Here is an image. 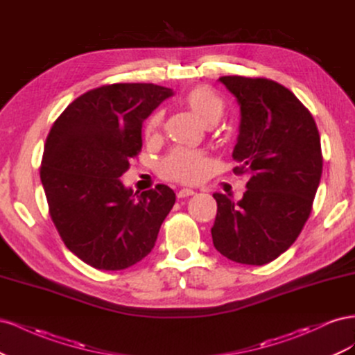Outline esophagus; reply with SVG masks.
<instances>
[{"instance_id":"obj_1","label":"esophagus","mask_w":355,"mask_h":355,"mask_svg":"<svg viewBox=\"0 0 355 355\" xmlns=\"http://www.w3.org/2000/svg\"><path fill=\"white\" fill-rule=\"evenodd\" d=\"M194 194H196V192L192 191V189L184 188V189L178 191V198H185V197H191V196H194Z\"/></svg>"}]
</instances>
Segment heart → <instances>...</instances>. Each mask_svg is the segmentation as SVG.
<instances>
[{"label":"heart","mask_w":355,"mask_h":355,"mask_svg":"<svg viewBox=\"0 0 355 355\" xmlns=\"http://www.w3.org/2000/svg\"><path fill=\"white\" fill-rule=\"evenodd\" d=\"M184 102L196 114L202 124L218 123L225 114V102L218 93L211 89L198 85L184 94ZM163 123V114L155 112L148 118L145 124V136L148 139L158 133ZM207 171V158L201 151L188 148H176L161 163V175L168 180L182 182V184H197Z\"/></svg>","instance_id":"heart-1"}]
</instances>
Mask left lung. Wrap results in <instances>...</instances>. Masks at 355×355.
<instances>
[{
	"mask_svg": "<svg viewBox=\"0 0 355 355\" xmlns=\"http://www.w3.org/2000/svg\"><path fill=\"white\" fill-rule=\"evenodd\" d=\"M239 101L241 124L232 157L235 175H249L240 201L213 194L216 250L244 265L270 263L304 230L323 171L313 115L296 96L268 78H219Z\"/></svg>",
	"mask_w": 355,
	"mask_h": 355,
	"instance_id": "left-lung-1",
	"label": "left lung"
}]
</instances>
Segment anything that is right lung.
Masks as SVG:
<instances>
[{"instance_id":"add662e5","label":"right lung","mask_w":355,"mask_h":355,"mask_svg":"<svg viewBox=\"0 0 355 355\" xmlns=\"http://www.w3.org/2000/svg\"><path fill=\"white\" fill-rule=\"evenodd\" d=\"M171 94L151 83L101 85L50 128L40 168L50 218L68 249L96 270L142 261L176 201L167 185L133 194L120 180L142 149L144 120Z\"/></svg>"}]
</instances>
